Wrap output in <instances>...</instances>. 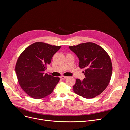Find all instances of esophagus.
I'll return each mask as SVG.
<instances>
[{
	"label": "esophagus",
	"instance_id": "1",
	"mask_svg": "<svg viewBox=\"0 0 130 130\" xmlns=\"http://www.w3.org/2000/svg\"><path fill=\"white\" fill-rule=\"evenodd\" d=\"M67 77H66V76H61V79H63V80H64L65 79H66V78H67Z\"/></svg>",
	"mask_w": 130,
	"mask_h": 130
}]
</instances>
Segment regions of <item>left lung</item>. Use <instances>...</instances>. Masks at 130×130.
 Instances as JSON below:
<instances>
[{
    "mask_svg": "<svg viewBox=\"0 0 130 130\" xmlns=\"http://www.w3.org/2000/svg\"><path fill=\"white\" fill-rule=\"evenodd\" d=\"M79 59V67L85 68V78L77 79L73 86V91L85 98H94L108 86L113 71L110 57L101 46L93 43H85L69 46Z\"/></svg>",
    "mask_w": 130,
    "mask_h": 130,
    "instance_id": "obj_1",
    "label": "left lung"
}]
</instances>
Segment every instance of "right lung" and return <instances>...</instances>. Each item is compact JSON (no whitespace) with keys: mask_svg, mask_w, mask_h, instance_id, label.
Segmentation results:
<instances>
[{"mask_svg":"<svg viewBox=\"0 0 130 130\" xmlns=\"http://www.w3.org/2000/svg\"><path fill=\"white\" fill-rule=\"evenodd\" d=\"M61 46L36 42L26 48L18 57L15 71L20 85L26 93L34 99L51 94L60 78L45 74L47 65Z\"/></svg>","mask_w":130,"mask_h":130,"instance_id":"right-lung-1","label":"right lung"}]
</instances>
